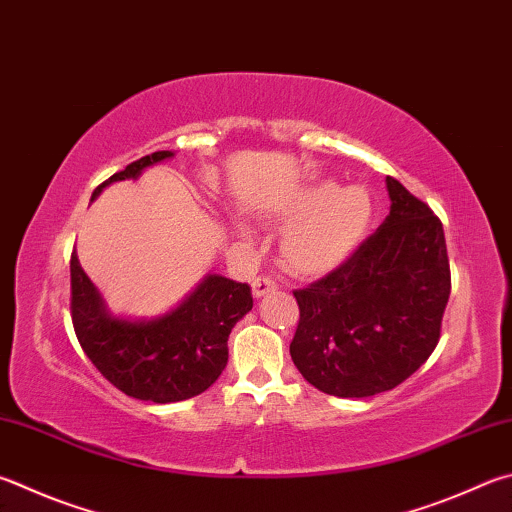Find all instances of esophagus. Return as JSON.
Wrapping results in <instances>:
<instances>
[{"label": "esophagus", "mask_w": 512, "mask_h": 512, "mask_svg": "<svg viewBox=\"0 0 512 512\" xmlns=\"http://www.w3.org/2000/svg\"><path fill=\"white\" fill-rule=\"evenodd\" d=\"M273 288H277V284L271 280V277H257V280L253 282V295L259 300V297L271 293Z\"/></svg>", "instance_id": "1"}]
</instances>
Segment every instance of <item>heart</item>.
I'll return each mask as SVG.
<instances>
[{
  "instance_id": "1",
  "label": "heart",
  "mask_w": 512,
  "mask_h": 512,
  "mask_svg": "<svg viewBox=\"0 0 512 512\" xmlns=\"http://www.w3.org/2000/svg\"><path fill=\"white\" fill-rule=\"evenodd\" d=\"M271 219L288 226L280 244L282 264L300 277H320L356 253L374 221V199L362 185L315 181L273 206ZM235 228L241 235L250 232L241 221Z\"/></svg>"
}]
</instances>
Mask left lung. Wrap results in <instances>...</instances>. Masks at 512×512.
<instances>
[{
	"instance_id": "8db88e82",
	"label": "left lung",
	"mask_w": 512,
	"mask_h": 512,
	"mask_svg": "<svg viewBox=\"0 0 512 512\" xmlns=\"http://www.w3.org/2000/svg\"><path fill=\"white\" fill-rule=\"evenodd\" d=\"M389 215L345 264L293 291L300 322L291 358L320 392L367 398L430 358L450 297L439 217L387 176Z\"/></svg>"
}]
</instances>
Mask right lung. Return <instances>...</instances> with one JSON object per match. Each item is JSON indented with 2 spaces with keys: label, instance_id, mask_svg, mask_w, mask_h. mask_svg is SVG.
Here are the masks:
<instances>
[{
  "label": "right lung",
  "instance_id": "obj_1",
  "mask_svg": "<svg viewBox=\"0 0 512 512\" xmlns=\"http://www.w3.org/2000/svg\"><path fill=\"white\" fill-rule=\"evenodd\" d=\"M172 156L167 150L143 156L98 185L91 201L107 185L138 179ZM250 309L248 284L208 273L172 311L150 320L120 318L82 271L76 250L71 253V320L80 347L111 385L138 401L179 403L206 392L226 369L232 327Z\"/></svg>",
  "mask_w": 512,
  "mask_h": 512
}]
</instances>
